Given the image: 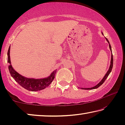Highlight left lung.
Here are the masks:
<instances>
[{"instance_id":"left-lung-1","label":"left lung","mask_w":125,"mask_h":125,"mask_svg":"<svg viewBox=\"0 0 125 125\" xmlns=\"http://www.w3.org/2000/svg\"><path fill=\"white\" fill-rule=\"evenodd\" d=\"M106 41H107V42H108L109 44V47H110V50L111 51V45L109 43V41H108V40H107L106 38ZM111 64H110V67H109V71L107 72L106 74L104 76V77L103 78V79L101 80V81L100 82V83H99V84H97L96 85L93 86V87L92 88H82V89H85V90H91V89H96L99 88V86H100V85H102V84L104 83V82H105V80L106 79V78H107V77H108L109 75L110 74V72H111V70H112V68H113V54H111Z\"/></svg>"}]
</instances>
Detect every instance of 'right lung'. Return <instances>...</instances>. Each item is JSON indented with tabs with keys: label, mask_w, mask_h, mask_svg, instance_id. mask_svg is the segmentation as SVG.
<instances>
[{
	"label": "right lung",
	"mask_w": 125,
	"mask_h": 125,
	"mask_svg": "<svg viewBox=\"0 0 125 125\" xmlns=\"http://www.w3.org/2000/svg\"><path fill=\"white\" fill-rule=\"evenodd\" d=\"M10 47L9 48L8 51V62L9 63L8 68H9L10 74L17 83L27 90L32 91V92L44 89L50 85V84L52 83L53 80L54 79L57 70L53 72L50 77L43 78V79H36L23 77L15 71L12 67L11 62H10Z\"/></svg>",
	"instance_id": "1"
}]
</instances>
